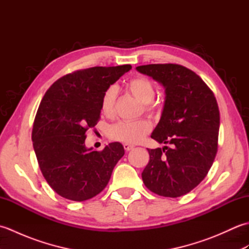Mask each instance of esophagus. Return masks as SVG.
Here are the masks:
<instances>
[{
  "label": "esophagus",
  "mask_w": 249,
  "mask_h": 249,
  "mask_svg": "<svg viewBox=\"0 0 249 249\" xmlns=\"http://www.w3.org/2000/svg\"><path fill=\"white\" fill-rule=\"evenodd\" d=\"M123 146H124V150H125V151H127V152L134 149V145L128 144V143H124V144H123Z\"/></svg>",
  "instance_id": "34e87169"
}]
</instances>
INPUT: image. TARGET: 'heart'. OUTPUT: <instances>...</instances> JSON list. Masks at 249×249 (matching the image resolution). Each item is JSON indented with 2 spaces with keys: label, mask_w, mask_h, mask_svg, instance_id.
Wrapping results in <instances>:
<instances>
[{
  "label": "heart",
  "mask_w": 249,
  "mask_h": 249,
  "mask_svg": "<svg viewBox=\"0 0 249 249\" xmlns=\"http://www.w3.org/2000/svg\"><path fill=\"white\" fill-rule=\"evenodd\" d=\"M126 89L134 97L142 103V108L147 113H154L157 110L156 104L153 102L155 97L156 89L154 84L147 78L135 77L126 83ZM116 89L109 87L103 93L100 99V110L104 115L112 116L115 111ZM152 128L151 123L145 119L137 121H120L109 128V136L111 139L125 142V143H137L143 137L150 133Z\"/></svg>",
  "instance_id": "obj_1"
}]
</instances>
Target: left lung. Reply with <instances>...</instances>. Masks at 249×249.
Returning <instances> with one entry per match:
<instances>
[{"label": "left lung", "instance_id": "obj_1", "mask_svg": "<svg viewBox=\"0 0 249 249\" xmlns=\"http://www.w3.org/2000/svg\"><path fill=\"white\" fill-rule=\"evenodd\" d=\"M137 71L165 88L166 100L152 138L171 144L150 150L142 179L151 192L162 197L186 195L203 181L218 147L219 109L206 83L178 64H149Z\"/></svg>", "mask_w": 249, "mask_h": 249}]
</instances>
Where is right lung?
<instances>
[{
  "label": "right lung",
  "mask_w": 249,
  "mask_h": 249,
  "mask_svg": "<svg viewBox=\"0 0 249 249\" xmlns=\"http://www.w3.org/2000/svg\"><path fill=\"white\" fill-rule=\"evenodd\" d=\"M130 65L76 71L52 84L34 120L32 140L40 171L61 197L86 201L103 192L124 155L120 142L103 151L87 149L86 133L100 119L103 93Z\"/></svg>",
  "instance_id": "add662e5"
}]
</instances>
